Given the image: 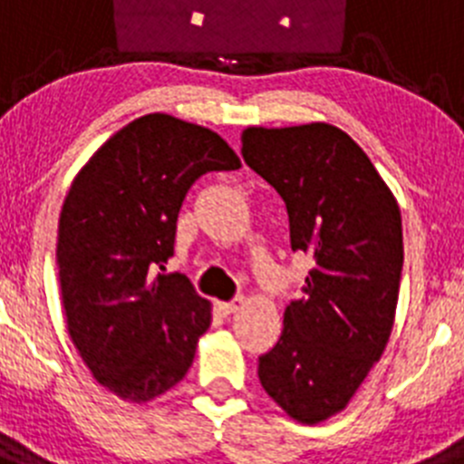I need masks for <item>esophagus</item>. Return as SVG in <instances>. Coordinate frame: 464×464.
<instances>
[{
    "mask_svg": "<svg viewBox=\"0 0 464 464\" xmlns=\"http://www.w3.org/2000/svg\"><path fill=\"white\" fill-rule=\"evenodd\" d=\"M244 297H235L232 302H220V311H223V314H237L239 309H244Z\"/></svg>",
    "mask_w": 464,
    "mask_h": 464,
    "instance_id": "1",
    "label": "esophagus"
}]
</instances>
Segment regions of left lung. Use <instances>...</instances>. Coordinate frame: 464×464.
<instances>
[{
	"instance_id": "1",
	"label": "left lung",
	"mask_w": 464,
	"mask_h": 464,
	"mask_svg": "<svg viewBox=\"0 0 464 464\" xmlns=\"http://www.w3.org/2000/svg\"><path fill=\"white\" fill-rule=\"evenodd\" d=\"M241 155L283 197L293 251L314 257L257 376L297 423H323L346 409L391 339L400 207L367 153L330 122L246 127Z\"/></svg>"
}]
</instances>
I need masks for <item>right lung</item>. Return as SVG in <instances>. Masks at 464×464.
<instances>
[{"mask_svg": "<svg viewBox=\"0 0 464 464\" xmlns=\"http://www.w3.org/2000/svg\"><path fill=\"white\" fill-rule=\"evenodd\" d=\"M220 134L149 113L106 139L73 176L57 225V278L73 346L92 376L143 404L190 370L211 302L174 256L179 211L207 171L239 169Z\"/></svg>", "mask_w": 464, "mask_h": 464, "instance_id": "1", "label": "right lung"}]
</instances>
